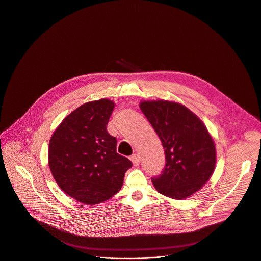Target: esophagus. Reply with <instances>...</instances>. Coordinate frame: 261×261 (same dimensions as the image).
<instances>
[{"label": "esophagus", "instance_id": "1", "mask_svg": "<svg viewBox=\"0 0 261 261\" xmlns=\"http://www.w3.org/2000/svg\"><path fill=\"white\" fill-rule=\"evenodd\" d=\"M131 161H132L134 166H138L139 163H140V158H139V156L137 154H134V155L131 156Z\"/></svg>", "mask_w": 261, "mask_h": 261}]
</instances>
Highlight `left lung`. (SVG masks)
I'll use <instances>...</instances> for the list:
<instances>
[{
  "instance_id": "1",
  "label": "left lung",
  "mask_w": 261,
  "mask_h": 261,
  "mask_svg": "<svg viewBox=\"0 0 261 261\" xmlns=\"http://www.w3.org/2000/svg\"><path fill=\"white\" fill-rule=\"evenodd\" d=\"M139 107L158 134L165 153V167L152 178L156 190L184 199L201 189L216 165L215 142L201 120L179 103L142 101Z\"/></svg>"
}]
</instances>
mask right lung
<instances>
[{
    "label": "right lung",
    "mask_w": 261,
    "mask_h": 261,
    "mask_svg": "<svg viewBox=\"0 0 261 261\" xmlns=\"http://www.w3.org/2000/svg\"><path fill=\"white\" fill-rule=\"evenodd\" d=\"M115 103L101 99L83 104L54 132L48 164L59 187L85 204H98L122 188L131 161L117 153V139L107 132Z\"/></svg>",
    "instance_id": "obj_1"
}]
</instances>
